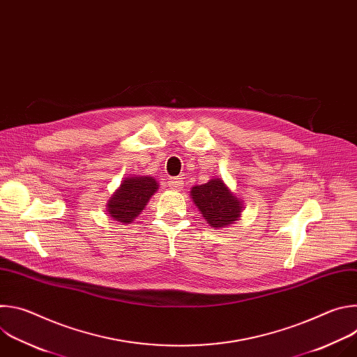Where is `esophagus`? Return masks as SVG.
<instances>
[{"label":"esophagus","instance_id":"1","mask_svg":"<svg viewBox=\"0 0 357 357\" xmlns=\"http://www.w3.org/2000/svg\"><path fill=\"white\" fill-rule=\"evenodd\" d=\"M168 186L172 190H181L183 188V181L181 178H171L168 181Z\"/></svg>","mask_w":357,"mask_h":357}]
</instances>
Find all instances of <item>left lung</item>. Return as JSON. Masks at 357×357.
Wrapping results in <instances>:
<instances>
[{"mask_svg": "<svg viewBox=\"0 0 357 357\" xmlns=\"http://www.w3.org/2000/svg\"><path fill=\"white\" fill-rule=\"evenodd\" d=\"M190 197L200 216L215 229L236 223L244 209L243 199L237 197L222 178H213L205 185H195L190 189Z\"/></svg>", "mask_w": 357, "mask_h": 357, "instance_id": "1", "label": "left lung"}]
</instances>
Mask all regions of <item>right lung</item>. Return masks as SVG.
I'll return each instance as SVG.
<instances>
[{"label": "right lung", "mask_w": 357, "mask_h": 357, "mask_svg": "<svg viewBox=\"0 0 357 357\" xmlns=\"http://www.w3.org/2000/svg\"><path fill=\"white\" fill-rule=\"evenodd\" d=\"M160 185L152 176H128L107 202L109 216L123 225L132 223L144 211Z\"/></svg>", "instance_id": "right-lung-1"}]
</instances>
